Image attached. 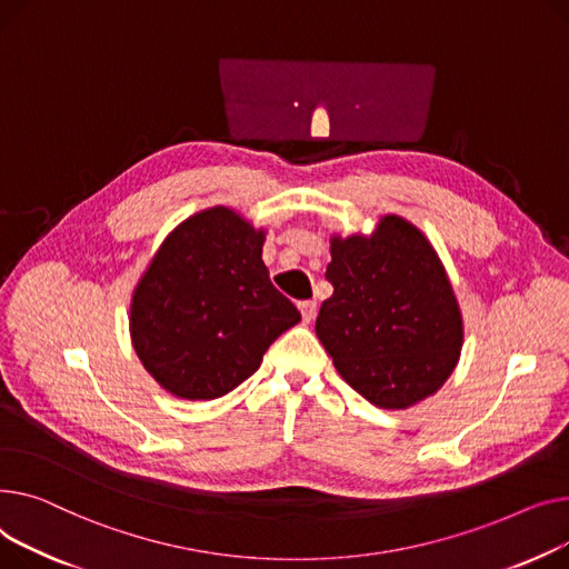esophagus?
<instances>
[{
    "instance_id": "esophagus-1",
    "label": "esophagus",
    "mask_w": 569,
    "mask_h": 569,
    "mask_svg": "<svg viewBox=\"0 0 569 569\" xmlns=\"http://www.w3.org/2000/svg\"><path fill=\"white\" fill-rule=\"evenodd\" d=\"M298 310H300V315H303L306 323L315 321V317H317V303H315V300H303V303H298Z\"/></svg>"
}]
</instances>
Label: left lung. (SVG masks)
Wrapping results in <instances>:
<instances>
[{"instance_id":"obj_1","label":"left lung","mask_w":569,"mask_h":569,"mask_svg":"<svg viewBox=\"0 0 569 569\" xmlns=\"http://www.w3.org/2000/svg\"><path fill=\"white\" fill-rule=\"evenodd\" d=\"M317 338L345 381L381 409H407L452 375L461 315L439 254L399 216L370 239L330 241Z\"/></svg>"}]
</instances>
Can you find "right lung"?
<instances>
[{"mask_svg": "<svg viewBox=\"0 0 569 569\" xmlns=\"http://www.w3.org/2000/svg\"><path fill=\"white\" fill-rule=\"evenodd\" d=\"M263 231L216 207L183 220L142 276L130 336L149 375L177 397L216 399L243 383L300 321L261 261Z\"/></svg>", "mask_w": 569, "mask_h": 569, "instance_id": "right-lung-1", "label": "right lung"}]
</instances>
